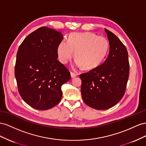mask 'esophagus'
I'll return each instance as SVG.
<instances>
[{
    "label": "esophagus",
    "mask_w": 146,
    "mask_h": 146,
    "mask_svg": "<svg viewBox=\"0 0 146 146\" xmlns=\"http://www.w3.org/2000/svg\"><path fill=\"white\" fill-rule=\"evenodd\" d=\"M70 74H71V77H72V78H74V77H76V76H78V74L74 73L73 72H71Z\"/></svg>",
    "instance_id": "1"
}]
</instances>
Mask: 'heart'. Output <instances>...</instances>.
<instances>
[{
  "label": "heart",
  "mask_w": 146,
  "mask_h": 146,
  "mask_svg": "<svg viewBox=\"0 0 146 146\" xmlns=\"http://www.w3.org/2000/svg\"><path fill=\"white\" fill-rule=\"evenodd\" d=\"M109 49V41L105 37L92 32L73 33L69 36L68 42L65 40L61 41L57 51L62 64H66L72 59L74 51L77 66L92 70L105 60Z\"/></svg>",
  "instance_id": "heart-1"
}]
</instances>
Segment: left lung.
<instances>
[{"label": "left lung", "mask_w": 146, "mask_h": 146, "mask_svg": "<svg viewBox=\"0 0 146 146\" xmlns=\"http://www.w3.org/2000/svg\"><path fill=\"white\" fill-rule=\"evenodd\" d=\"M105 30L110 43L107 59L98 67L80 74L83 101L98 110L113 107L122 98L130 70L126 47L113 33Z\"/></svg>", "instance_id": "1"}]
</instances>
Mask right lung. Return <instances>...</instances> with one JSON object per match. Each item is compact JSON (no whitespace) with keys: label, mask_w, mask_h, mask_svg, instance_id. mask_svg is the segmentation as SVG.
<instances>
[{"label":"right lung","mask_w":146,"mask_h":146,"mask_svg":"<svg viewBox=\"0 0 146 146\" xmlns=\"http://www.w3.org/2000/svg\"><path fill=\"white\" fill-rule=\"evenodd\" d=\"M62 33L41 27L29 34L19 46L15 68L18 92L23 100L38 110L51 109L62 97L61 87L70 73L57 60Z\"/></svg>","instance_id":"obj_1"}]
</instances>
